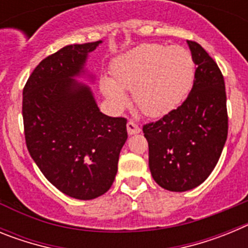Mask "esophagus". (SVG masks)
<instances>
[{
  "label": "esophagus",
  "instance_id": "1",
  "mask_svg": "<svg viewBox=\"0 0 248 248\" xmlns=\"http://www.w3.org/2000/svg\"><path fill=\"white\" fill-rule=\"evenodd\" d=\"M126 129H128V134L129 135L139 134L140 131H141V129L139 128V125H138V124H135L133 120H129V122L126 123Z\"/></svg>",
  "mask_w": 248,
  "mask_h": 248
}]
</instances>
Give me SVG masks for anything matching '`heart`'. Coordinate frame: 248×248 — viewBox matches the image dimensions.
Instances as JSON below:
<instances>
[{
	"instance_id": "1",
	"label": "heart",
	"mask_w": 248,
	"mask_h": 248,
	"mask_svg": "<svg viewBox=\"0 0 248 248\" xmlns=\"http://www.w3.org/2000/svg\"><path fill=\"white\" fill-rule=\"evenodd\" d=\"M111 73L113 79L103 77L100 88L114 108L125 107L124 91H129L145 115L161 117L185 99L194 82L195 64L185 48L144 43L118 57Z\"/></svg>"
}]
</instances>
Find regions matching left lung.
Wrapping results in <instances>:
<instances>
[{"mask_svg":"<svg viewBox=\"0 0 248 248\" xmlns=\"http://www.w3.org/2000/svg\"><path fill=\"white\" fill-rule=\"evenodd\" d=\"M187 45L196 65L191 92L180 107L143 126L153 179L176 192L194 189L209 177L229 130L220 68L199 43L187 41Z\"/></svg>","mask_w":248,"mask_h":248,"instance_id":"1","label":"left lung"}]
</instances>
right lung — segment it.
I'll list each match as a JSON object with an SVG mask.
<instances>
[{"instance_id":"obj_1","label":"right lung","mask_w":248,"mask_h":248,"mask_svg":"<svg viewBox=\"0 0 248 248\" xmlns=\"http://www.w3.org/2000/svg\"><path fill=\"white\" fill-rule=\"evenodd\" d=\"M102 41L65 46L39 63L23 88L25 138L34 163L59 191L92 200L105 194L128 139L125 118L103 114L74 77Z\"/></svg>"}]
</instances>
